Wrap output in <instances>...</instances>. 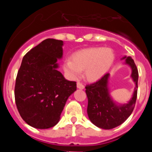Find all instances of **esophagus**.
<instances>
[{"label":"esophagus","instance_id":"esophagus-1","mask_svg":"<svg viewBox=\"0 0 152 152\" xmlns=\"http://www.w3.org/2000/svg\"><path fill=\"white\" fill-rule=\"evenodd\" d=\"M77 88H79V89L83 90L84 88V85L82 84V83L80 82H77Z\"/></svg>","mask_w":152,"mask_h":152}]
</instances>
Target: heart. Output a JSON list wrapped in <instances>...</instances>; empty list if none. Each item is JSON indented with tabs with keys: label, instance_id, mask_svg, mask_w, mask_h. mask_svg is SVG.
<instances>
[{
	"label": "heart",
	"instance_id": "b5f03b06",
	"mask_svg": "<svg viewBox=\"0 0 152 152\" xmlns=\"http://www.w3.org/2000/svg\"><path fill=\"white\" fill-rule=\"evenodd\" d=\"M115 55L110 48H89L76 52L72 59L65 60L64 69L71 78L77 80L84 71V76L89 81H96L110 69Z\"/></svg>",
	"mask_w": 152,
	"mask_h": 152
}]
</instances>
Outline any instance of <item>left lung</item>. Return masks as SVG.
I'll list each match as a JSON object with an SVG mask.
<instances>
[{
    "instance_id": "left-lung-1",
    "label": "left lung",
    "mask_w": 152,
    "mask_h": 152,
    "mask_svg": "<svg viewBox=\"0 0 152 152\" xmlns=\"http://www.w3.org/2000/svg\"><path fill=\"white\" fill-rule=\"evenodd\" d=\"M124 58H126V64L131 67V77L135 83L133 95L128 103L117 105L112 100L109 94V73L106 74L96 82L85 87L88 100L87 110L88 117L95 126L103 129H111L124 123L131 115L135 107L139 72L134 60L131 57L124 56L123 59Z\"/></svg>"
}]
</instances>
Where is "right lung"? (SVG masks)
Returning a JSON list of instances; mask_svg holds the SVG:
<instances>
[{
  "instance_id": "1",
  "label": "right lung",
  "mask_w": 152,
  "mask_h": 152,
  "mask_svg": "<svg viewBox=\"0 0 152 152\" xmlns=\"http://www.w3.org/2000/svg\"><path fill=\"white\" fill-rule=\"evenodd\" d=\"M63 41L46 39L28 52L16 78L14 96L19 113L28 125L45 129L56 126L75 81L64 78L57 61L62 57Z\"/></svg>"
}]
</instances>
